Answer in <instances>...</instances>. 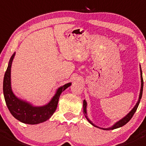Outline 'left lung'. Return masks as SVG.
<instances>
[{
    "instance_id": "left-lung-1",
    "label": "left lung",
    "mask_w": 146,
    "mask_h": 146,
    "mask_svg": "<svg viewBox=\"0 0 146 146\" xmlns=\"http://www.w3.org/2000/svg\"><path fill=\"white\" fill-rule=\"evenodd\" d=\"M141 92H140V96H139V99H138V103H136V105L135 106V107L133 108L132 111H131V112L129 113L128 114V115H126L125 117H124L123 119H121V121H119L118 122H117L116 123H115V125H113L112 127H111V128H101V129H103V130H106V131H108V130H113V129H115V128H120V127H122L124 125H125V124L127 123L128 122V121H130V120L132 118V117L133 116L134 113H135V111H136L137 108H138V105H139V103L140 101H141V97H142V94H143V76H142V70H141ZM86 106H87V103H86V100H83V113H84L85 116H86V118H87V120L88 121V122L90 123V124H92V125H93V126L95 127H97V128H99V127L96 126V125H95L93 123L91 122V121L89 120V118H88L87 116V113H86Z\"/></svg>"
}]
</instances>
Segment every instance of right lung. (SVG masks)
Returning <instances> with one entry per match:
<instances>
[{
    "instance_id": "right-lung-1",
    "label": "right lung",
    "mask_w": 146,
    "mask_h": 146,
    "mask_svg": "<svg viewBox=\"0 0 146 146\" xmlns=\"http://www.w3.org/2000/svg\"><path fill=\"white\" fill-rule=\"evenodd\" d=\"M14 56L15 53L10 59L3 78V94L7 107L14 118L24 123L33 125L44 122L48 120L56 111L60 94L71 86V83L59 88L56 95L47 105L42 107H34L27 102L18 98L11 90V68Z\"/></svg>"
}]
</instances>
